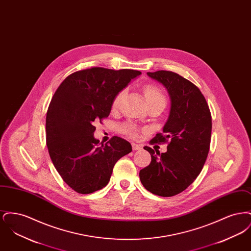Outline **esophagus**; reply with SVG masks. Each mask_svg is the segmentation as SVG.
Wrapping results in <instances>:
<instances>
[{"label":"esophagus","instance_id":"1","mask_svg":"<svg viewBox=\"0 0 251 251\" xmlns=\"http://www.w3.org/2000/svg\"><path fill=\"white\" fill-rule=\"evenodd\" d=\"M131 147H132L133 151H140V150H142V146L138 145V144L132 143Z\"/></svg>","mask_w":251,"mask_h":251}]
</instances>
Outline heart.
<instances>
[{"mask_svg":"<svg viewBox=\"0 0 251 251\" xmlns=\"http://www.w3.org/2000/svg\"><path fill=\"white\" fill-rule=\"evenodd\" d=\"M144 94L145 98L148 103L157 101V100H165V97L163 95V93L161 92V90L153 84H148L144 87ZM124 95V91H120V93H118L117 96L115 97L114 100H113V107L117 108L120 104V100L122 99V97ZM123 130L128 133L129 135L135 137L137 135V131L134 128V126H132L131 124H126L123 127Z\"/></svg>","mask_w":251,"mask_h":251,"instance_id":"heart-1","label":"heart"}]
</instances>
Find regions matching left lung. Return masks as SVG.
Wrapping results in <instances>:
<instances>
[{
  "label": "left lung",
  "instance_id": "8db88e82",
  "mask_svg": "<svg viewBox=\"0 0 251 251\" xmlns=\"http://www.w3.org/2000/svg\"><path fill=\"white\" fill-rule=\"evenodd\" d=\"M163 84L170 98V111L162 133L151 140L167 142V152L144 147L151 162L140 170L139 177L148 191L172 197L184 191L202 170L210 150L212 117L201 90L175 72H148Z\"/></svg>",
  "mask_w": 251,
  "mask_h": 251
}]
</instances>
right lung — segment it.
Masks as SVG:
<instances>
[{
  "label": "right lung",
  "instance_id": "obj_1",
  "mask_svg": "<svg viewBox=\"0 0 251 251\" xmlns=\"http://www.w3.org/2000/svg\"><path fill=\"white\" fill-rule=\"evenodd\" d=\"M140 74L91 68L72 73L55 91L47 111L46 142L53 166L74 191L105 187L115 164L131 152V144L119 136L100 144L94 121L107 118L115 97Z\"/></svg>",
  "mask_w": 251,
  "mask_h": 251
}]
</instances>
